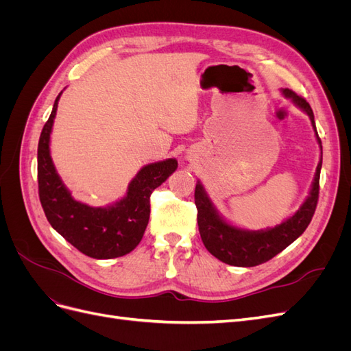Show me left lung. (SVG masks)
Returning <instances> with one entry per match:
<instances>
[{"instance_id": "1", "label": "left lung", "mask_w": 351, "mask_h": 351, "mask_svg": "<svg viewBox=\"0 0 351 351\" xmlns=\"http://www.w3.org/2000/svg\"><path fill=\"white\" fill-rule=\"evenodd\" d=\"M284 95L287 98H291L303 111L307 112L312 120L313 129L316 130L315 117L309 102L290 89H285ZM316 137L321 145L317 133ZM321 167L322 161L317 164L311 196L306 199L302 208L278 227L265 231L252 232L228 226L226 221L219 218L204 187L197 183L195 189L197 226L202 241H204L208 252L214 254L221 262L232 265V267H256V265L265 263L274 256H277L287 246H290L297 237L302 236L307 226L311 224L317 199H319Z\"/></svg>"}]
</instances>
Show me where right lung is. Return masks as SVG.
<instances>
[{
  "label": "right lung",
  "mask_w": 351,
  "mask_h": 351,
  "mask_svg": "<svg viewBox=\"0 0 351 351\" xmlns=\"http://www.w3.org/2000/svg\"><path fill=\"white\" fill-rule=\"evenodd\" d=\"M60 95L38 143L40 205L52 228L83 254L95 259L124 256L141 243L149 221L151 195L176 171L177 161L167 159L143 167L130 183L127 196L110 208H90L74 200L49 156V134Z\"/></svg>",
  "instance_id": "obj_1"
}]
</instances>
